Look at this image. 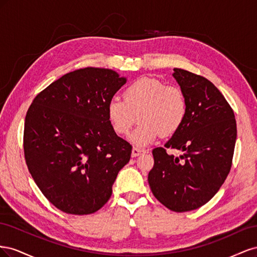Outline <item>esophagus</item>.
I'll return each mask as SVG.
<instances>
[{
	"label": "esophagus",
	"instance_id": "1",
	"mask_svg": "<svg viewBox=\"0 0 257 257\" xmlns=\"http://www.w3.org/2000/svg\"><path fill=\"white\" fill-rule=\"evenodd\" d=\"M143 153H146V150L139 149V148H133V149H132V158H136Z\"/></svg>",
	"mask_w": 257,
	"mask_h": 257
}]
</instances>
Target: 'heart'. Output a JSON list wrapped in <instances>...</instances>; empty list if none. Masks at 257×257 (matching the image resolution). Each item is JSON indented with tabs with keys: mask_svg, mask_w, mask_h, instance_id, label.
<instances>
[{
	"mask_svg": "<svg viewBox=\"0 0 257 257\" xmlns=\"http://www.w3.org/2000/svg\"><path fill=\"white\" fill-rule=\"evenodd\" d=\"M124 99L113 96L107 104V116L118 135H126L137 120L141 123L131 135V142L146 147L160 135H170L185 119L186 100L175 85H165L151 77H141L124 90Z\"/></svg>",
	"mask_w": 257,
	"mask_h": 257,
	"instance_id": "1",
	"label": "heart"
}]
</instances>
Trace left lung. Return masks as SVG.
<instances>
[{
    "mask_svg": "<svg viewBox=\"0 0 257 257\" xmlns=\"http://www.w3.org/2000/svg\"><path fill=\"white\" fill-rule=\"evenodd\" d=\"M173 77L186 100L185 119L165 147L184 153L152 150L154 166L148 175L160 203L176 212L197 209L220 190L230 167L237 138L234 111L215 85L201 77L174 68Z\"/></svg>",
    "mask_w": 257,
    "mask_h": 257,
    "instance_id": "1",
    "label": "left lung"
}]
</instances>
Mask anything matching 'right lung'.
Masks as SVG:
<instances>
[{"label": "right lung", "mask_w": 257, "mask_h": 257, "mask_svg": "<svg viewBox=\"0 0 257 257\" xmlns=\"http://www.w3.org/2000/svg\"><path fill=\"white\" fill-rule=\"evenodd\" d=\"M127 79L85 67L49 84L26 115L23 149L29 172L50 203L71 214L102 208L132 146L107 116V104Z\"/></svg>", "instance_id": "add662e5"}]
</instances>
